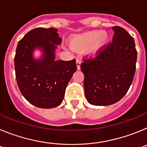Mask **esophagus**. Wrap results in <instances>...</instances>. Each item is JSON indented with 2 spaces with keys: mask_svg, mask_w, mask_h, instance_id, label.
<instances>
[{
  "mask_svg": "<svg viewBox=\"0 0 147 147\" xmlns=\"http://www.w3.org/2000/svg\"><path fill=\"white\" fill-rule=\"evenodd\" d=\"M81 60L80 59H76V67L78 70H80V65H81Z\"/></svg>",
  "mask_w": 147,
  "mask_h": 147,
  "instance_id": "1",
  "label": "esophagus"
}]
</instances>
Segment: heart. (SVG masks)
Listing matches in <instances>:
<instances>
[{
    "mask_svg": "<svg viewBox=\"0 0 147 147\" xmlns=\"http://www.w3.org/2000/svg\"><path fill=\"white\" fill-rule=\"evenodd\" d=\"M107 40V33L94 30L74 36L71 41V46L74 50L87 48V53L89 55H96L103 49Z\"/></svg>",
    "mask_w": 147,
    "mask_h": 147,
    "instance_id": "heart-1",
    "label": "heart"
}]
</instances>
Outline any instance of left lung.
I'll use <instances>...</instances> for the list:
<instances>
[{
	"mask_svg": "<svg viewBox=\"0 0 147 147\" xmlns=\"http://www.w3.org/2000/svg\"><path fill=\"white\" fill-rule=\"evenodd\" d=\"M112 42L94 58H83L85 97L98 106L113 105L127 93L134 78L137 51L133 37L124 28L113 26Z\"/></svg>",
	"mask_w": 147,
	"mask_h": 147,
	"instance_id": "1",
	"label": "left lung"
}]
</instances>
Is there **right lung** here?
<instances>
[{
  "mask_svg": "<svg viewBox=\"0 0 147 147\" xmlns=\"http://www.w3.org/2000/svg\"><path fill=\"white\" fill-rule=\"evenodd\" d=\"M61 42L54 28L32 29L18 42L15 57L17 83L24 98L37 107L59 106L67 83L76 71L75 59L55 60L56 45ZM36 48L44 53L40 60L33 57Z\"/></svg>",
  "mask_w": 147,
  "mask_h": 147,
  "instance_id": "1",
  "label": "right lung"
}]
</instances>
